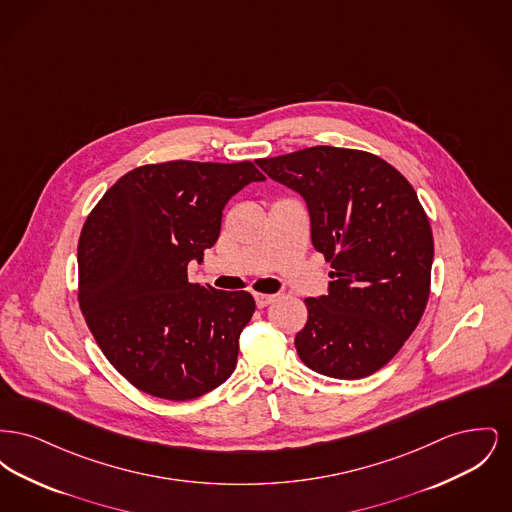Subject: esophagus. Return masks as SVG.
Listing matches in <instances>:
<instances>
[{"label":"esophagus","instance_id":"1","mask_svg":"<svg viewBox=\"0 0 512 512\" xmlns=\"http://www.w3.org/2000/svg\"><path fill=\"white\" fill-rule=\"evenodd\" d=\"M274 301V295H267V293H255V303L259 309H265Z\"/></svg>","mask_w":512,"mask_h":512}]
</instances>
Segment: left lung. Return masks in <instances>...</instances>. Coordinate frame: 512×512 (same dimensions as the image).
Returning <instances> with one entry per match:
<instances>
[{"mask_svg": "<svg viewBox=\"0 0 512 512\" xmlns=\"http://www.w3.org/2000/svg\"><path fill=\"white\" fill-rule=\"evenodd\" d=\"M255 163L303 197L313 245L332 267L328 293L305 299L297 355L330 378L374 374L413 334L430 295L434 238L413 186L357 149L307 147Z\"/></svg>", "mask_w": 512, "mask_h": 512, "instance_id": "obj_1", "label": "left lung"}]
</instances>
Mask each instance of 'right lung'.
I'll return each instance as SVG.
<instances>
[{
    "mask_svg": "<svg viewBox=\"0 0 512 512\" xmlns=\"http://www.w3.org/2000/svg\"><path fill=\"white\" fill-rule=\"evenodd\" d=\"M265 176L253 163L169 161L124 174L84 222L78 301L101 351L153 397L219 388L255 313L247 292L190 284V261L217 244L232 195Z\"/></svg>",
    "mask_w": 512,
    "mask_h": 512,
    "instance_id": "add662e5",
    "label": "right lung"
}]
</instances>
